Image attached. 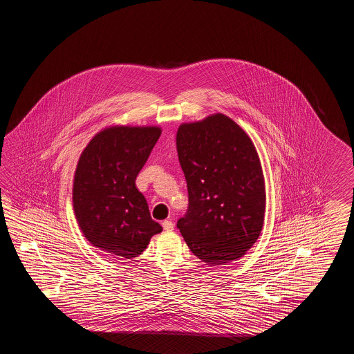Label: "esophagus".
<instances>
[{"label":"esophagus","mask_w":354,"mask_h":354,"mask_svg":"<svg viewBox=\"0 0 354 354\" xmlns=\"http://www.w3.org/2000/svg\"><path fill=\"white\" fill-rule=\"evenodd\" d=\"M162 226H163V229H165L166 232H172L174 229V223L169 221V220H165V221L162 223Z\"/></svg>","instance_id":"34e87169"}]
</instances>
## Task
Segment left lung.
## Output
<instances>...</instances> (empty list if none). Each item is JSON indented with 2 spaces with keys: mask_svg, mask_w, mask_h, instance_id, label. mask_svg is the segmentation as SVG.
Instances as JSON below:
<instances>
[{
  "mask_svg": "<svg viewBox=\"0 0 354 354\" xmlns=\"http://www.w3.org/2000/svg\"><path fill=\"white\" fill-rule=\"evenodd\" d=\"M177 151L188 210L177 223L188 248L205 263L239 259L259 238L266 183L256 147L229 116L212 113L182 122Z\"/></svg>",
  "mask_w": 354,
  "mask_h": 354,
  "instance_id": "left-lung-1",
  "label": "left lung"
}]
</instances>
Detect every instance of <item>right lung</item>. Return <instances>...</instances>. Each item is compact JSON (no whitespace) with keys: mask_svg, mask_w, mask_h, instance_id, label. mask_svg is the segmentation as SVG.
I'll list each match as a JSON object with an SVG mask.
<instances>
[{"mask_svg":"<svg viewBox=\"0 0 354 354\" xmlns=\"http://www.w3.org/2000/svg\"><path fill=\"white\" fill-rule=\"evenodd\" d=\"M160 134L156 125H111L98 131L80 156L72 188L75 220L83 236L110 256H139L162 232L136 186Z\"/></svg>","mask_w":354,"mask_h":354,"instance_id":"1","label":"right lung"}]
</instances>
